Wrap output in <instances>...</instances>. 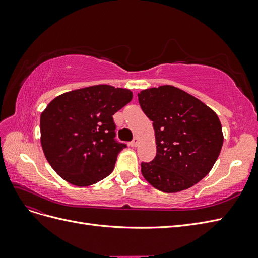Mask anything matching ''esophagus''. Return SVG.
I'll list each match as a JSON object with an SVG mask.
<instances>
[{
	"instance_id": "34e87169",
	"label": "esophagus",
	"mask_w": 258,
	"mask_h": 258,
	"mask_svg": "<svg viewBox=\"0 0 258 258\" xmlns=\"http://www.w3.org/2000/svg\"><path fill=\"white\" fill-rule=\"evenodd\" d=\"M138 144H139V139H138V138H135V139L132 140V141L130 142V146H132V147L138 146Z\"/></svg>"
}]
</instances>
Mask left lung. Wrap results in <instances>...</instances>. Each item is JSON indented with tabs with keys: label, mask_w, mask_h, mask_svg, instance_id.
I'll return each instance as SVG.
<instances>
[{
	"label": "left lung",
	"mask_w": 258,
	"mask_h": 258,
	"mask_svg": "<svg viewBox=\"0 0 258 258\" xmlns=\"http://www.w3.org/2000/svg\"><path fill=\"white\" fill-rule=\"evenodd\" d=\"M153 121L157 153L141 163L144 178L156 189L177 192L197 184L214 166L223 146L222 124L204 102L173 86L138 93Z\"/></svg>",
	"instance_id": "left-lung-1"
}]
</instances>
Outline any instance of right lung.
Segmentation results:
<instances>
[{
	"mask_svg": "<svg viewBox=\"0 0 258 258\" xmlns=\"http://www.w3.org/2000/svg\"><path fill=\"white\" fill-rule=\"evenodd\" d=\"M132 99L129 89L97 85L54 98L41 115L46 159L67 182L89 186L112 173L127 144L116 140L113 115Z\"/></svg>",
	"mask_w": 258,
	"mask_h": 258,
	"instance_id": "1",
	"label": "right lung"
}]
</instances>
